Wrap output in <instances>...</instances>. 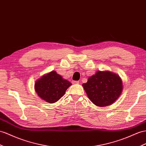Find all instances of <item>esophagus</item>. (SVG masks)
I'll use <instances>...</instances> for the list:
<instances>
[{"label":"esophagus","instance_id":"obj_1","mask_svg":"<svg viewBox=\"0 0 146 146\" xmlns=\"http://www.w3.org/2000/svg\"><path fill=\"white\" fill-rule=\"evenodd\" d=\"M72 83L73 84H78V83H79V81H72Z\"/></svg>","mask_w":146,"mask_h":146}]
</instances>
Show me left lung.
Masks as SVG:
<instances>
[{
	"mask_svg": "<svg viewBox=\"0 0 146 146\" xmlns=\"http://www.w3.org/2000/svg\"><path fill=\"white\" fill-rule=\"evenodd\" d=\"M83 86L91 101L99 107L110 106L121 95L123 91L121 79L110 72L98 71L89 77Z\"/></svg>",
	"mask_w": 146,
	"mask_h": 146,
	"instance_id": "8db88e82",
	"label": "left lung"
}]
</instances>
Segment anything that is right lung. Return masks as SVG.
I'll use <instances>...</instances> for the list:
<instances>
[{
    "label": "right lung",
    "instance_id": "add662e5",
    "mask_svg": "<svg viewBox=\"0 0 146 146\" xmlns=\"http://www.w3.org/2000/svg\"><path fill=\"white\" fill-rule=\"evenodd\" d=\"M71 85L70 81L63 79L55 71H52L36 81L35 89L41 99L53 104L63 96Z\"/></svg>",
    "mask_w": 146,
    "mask_h": 146
}]
</instances>
